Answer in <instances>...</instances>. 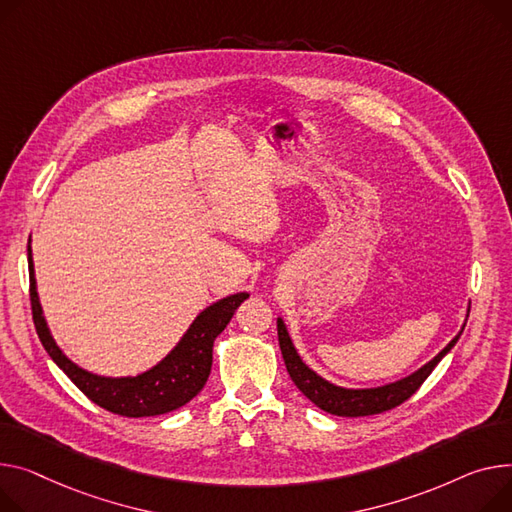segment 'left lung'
I'll return each instance as SVG.
<instances>
[{
  "label": "left lung",
  "instance_id": "1",
  "mask_svg": "<svg viewBox=\"0 0 512 512\" xmlns=\"http://www.w3.org/2000/svg\"><path fill=\"white\" fill-rule=\"evenodd\" d=\"M459 335L453 337V342H449V346L445 350L438 352L428 364H424L418 372L410 374V377H405V379L385 385V387H377V389H344V387L331 385L329 381L321 379L317 372H313L300 360V356L296 354V350L292 346V339L286 331L284 321L278 319L280 350H282L290 379L302 391V395L309 397L317 407H321L323 412L333 414V416H344V418L383 414L410 399L422 387V383L430 377L434 366L451 352V348L457 344Z\"/></svg>",
  "mask_w": 512,
  "mask_h": 512
}]
</instances>
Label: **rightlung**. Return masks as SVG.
<instances>
[{
	"mask_svg": "<svg viewBox=\"0 0 512 512\" xmlns=\"http://www.w3.org/2000/svg\"><path fill=\"white\" fill-rule=\"evenodd\" d=\"M28 276H30V306L32 321L37 327L41 344L53 362L72 379V383L96 405L105 407L107 412L125 416V418H146L173 412L177 407L189 403L206 385L212 370V350L214 339L224 331L234 311L243 300L249 298L247 292L226 296L206 311L199 313L193 325L187 329L177 348L170 352L162 362H158L148 372L138 377L109 379L98 377L67 358L55 339L49 333V327L43 317V309L37 294V280H34V265L28 241Z\"/></svg>",
	"mask_w": 512,
	"mask_h": 512,
	"instance_id": "1",
	"label": "right lung"
}]
</instances>
